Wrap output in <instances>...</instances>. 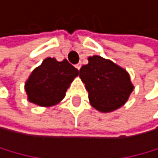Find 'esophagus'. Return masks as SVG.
<instances>
[{
  "instance_id": "1",
  "label": "esophagus",
  "mask_w": 158,
  "mask_h": 158,
  "mask_svg": "<svg viewBox=\"0 0 158 158\" xmlns=\"http://www.w3.org/2000/svg\"><path fill=\"white\" fill-rule=\"evenodd\" d=\"M76 68H77L78 70H80V68H81V62H79L78 64H76Z\"/></svg>"
}]
</instances>
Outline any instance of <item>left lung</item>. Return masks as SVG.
<instances>
[{"label": "left lung", "mask_w": 158, "mask_h": 158, "mask_svg": "<svg viewBox=\"0 0 158 158\" xmlns=\"http://www.w3.org/2000/svg\"><path fill=\"white\" fill-rule=\"evenodd\" d=\"M88 64L79 70V76L89 93L90 104L96 110L109 113L124 106L134 86L127 71L101 56L88 58Z\"/></svg>", "instance_id": "1"}]
</instances>
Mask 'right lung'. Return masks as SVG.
<instances>
[{"label": "right lung", "mask_w": 158, "mask_h": 158, "mask_svg": "<svg viewBox=\"0 0 158 158\" xmlns=\"http://www.w3.org/2000/svg\"><path fill=\"white\" fill-rule=\"evenodd\" d=\"M78 75V69L66 59L59 62L48 57L32 71L25 82L27 100L41 107L54 106L65 97L70 83Z\"/></svg>", "instance_id": "right-lung-1"}]
</instances>
